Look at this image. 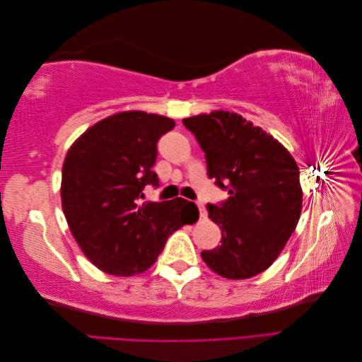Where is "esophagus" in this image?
<instances>
[{"label": "esophagus", "instance_id": "1", "mask_svg": "<svg viewBox=\"0 0 362 362\" xmlns=\"http://www.w3.org/2000/svg\"><path fill=\"white\" fill-rule=\"evenodd\" d=\"M198 208H199V214L201 217H206V211H205V206L202 202H198Z\"/></svg>", "mask_w": 362, "mask_h": 362}]
</instances>
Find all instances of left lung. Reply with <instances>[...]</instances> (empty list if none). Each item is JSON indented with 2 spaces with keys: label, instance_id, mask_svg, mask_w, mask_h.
Instances as JSON below:
<instances>
[{
  "label": "left lung",
  "instance_id": "8db88e82",
  "mask_svg": "<svg viewBox=\"0 0 362 362\" xmlns=\"http://www.w3.org/2000/svg\"><path fill=\"white\" fill-rule=\"evenodd\" d=\"M182 124L205 152L208 178L228 192V199L206 204L222 240L202 259L228 279L255 276L278 258L299 222L298 164L276 139L237 113L218 110Z\"/></svg>",
  "mask_w": 362,
  "mask_h": 362
}]
</instances>
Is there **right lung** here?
<instances>
[{"label": "right lung", "mask_w": 362, "mask_h": 362, "mask_svg": "<svg viewBox=\"0 0 362 362\" xmlns=\"http://www.w3.org/2000/svg\"><path fill=\"white\" fill-rule=\"evenodd\" d=\"M173 127L158 115L117 113L87 129L64 158L63 213L84 255L108 275L148 270L169 235L193 223V213L198 221V206L182 198L139 205L146 185L158 187L157 144Z\"/></svg>", "instance_id": "right-lung-1"}]
</instances>
